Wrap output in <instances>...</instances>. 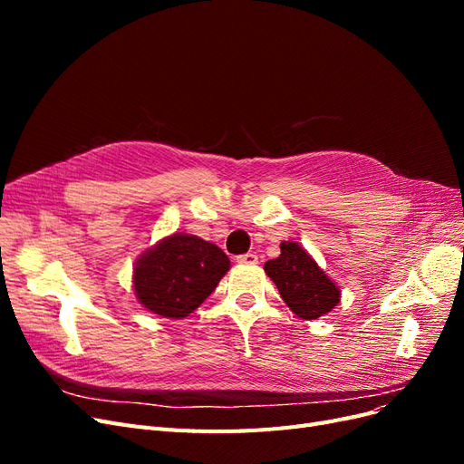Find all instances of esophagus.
<instances>
[{"label":"esophagus","mask_w":464,"mask_h":464,"mask_svg":"<svg viewBox=\"0 0 464 464\" xmlns=\"http://www.w3.org/2000/svg\"><path fill=\"white\" fill-rule=\"evenodd\" d=\"M236 261L242 263V265H256L259 261V257L256 254H244V256H237Z\"/></svg>","instance_id":"obj_1"}]
</instances>
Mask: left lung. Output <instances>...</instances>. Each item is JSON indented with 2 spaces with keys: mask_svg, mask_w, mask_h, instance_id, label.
I'll return each instance as SVG.
<instances>
[{
  "mask_svg": "<svg viewBox=\"0 0 464 464\" xmlns=\"http://www.w3.org/2000/svg\"><path fill=\"white\" fill-rule=\"evenodd\" d=\"M265 273L276 285L280 298L302 319L329 314L341 300V290L319 269L315 259L294 242L280 244V256L265 263Z\"/></svg>",
  "mask_w": 464,
  "mask_h": 464,
  "instance_id": "1",
  "label": "left lung"
}]
</instances>
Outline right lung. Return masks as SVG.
Masks as SVG:
<instances>
[{
  "mask_svg": "<svg viewBox=\"0 0 464 464\" xmlns=\"http://www.w3.org/2000/svg\"><path fill=\"white\" fill-rule=\"evenodd\" d=\"M230 269L224 251L191 234H172L139 257L133 290L149 312L181 319L213 294Z\"/></svg>",
  "mask_w": 464,
  "mask_h": 464,
  "instance_id": "obj_1",
  "label": "right lung"
}]
</instances>
